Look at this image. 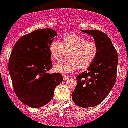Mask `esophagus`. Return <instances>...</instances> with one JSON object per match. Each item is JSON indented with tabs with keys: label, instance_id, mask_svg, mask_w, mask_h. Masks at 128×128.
Returning a JSON list of instances; mask_svg holds the SVG:
<instances>
[{
	"label": "esophagus",
	"instance_id": "34e87169",
	"mask_svg": "<svg viewBox=\"0 0 128 128\" xmlns=\"http://www.w3.org/2000/svg\"><path fill=\"white\" fill-rule=\"evenodd\" d=\"M63 80H64V81H66V80L69 79L70 77L68 76H66V75H63Z\"/></svg>",
	"mask_w": 128,
	"mask_h": 128
}]
</instances>
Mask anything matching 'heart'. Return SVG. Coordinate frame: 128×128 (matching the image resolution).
I'll return each mask as SVG.
<instances>
[{
    "instance_id": "heart-1",
    "label": "heart",
    "mask_w": 128,
    "mask_h": 128,
    "mask_svg": "<svg viewBox=\"0 0 128 128\" xmlns=\"http://www.w3.org/2000/svg\"><path fill=\"white\" fill-rule=\"evenodd\" d=\"M50 57L60 61L66 54L67 58L54 66V71L68 74L78 69H86L92 64L98 56L99 48L95 42L88 40L76 33H67L63 36L62 42L53 40L49 45Z\"/></svg>"
}]
</instances>
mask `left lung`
<instances>
[{
  "mask_svg": "<svg viewBox=\"0 0 128 128\" xmlns=\"http://www.w3.org/2000/svg\"><path fill=\"white\" fill-rule=\"evenodd\" d=\"M92 35L99 48L98 54L88 70L77 76L72 94L73 101L81 108H90L102 102L114 86L118 57L110 38L98 30H81Z\"/></svg>",
  "mask_w": 128,
  "mask_h": 128,
  "instance_id": "obj_1",
  "label": "left lung"
}]
</instances>
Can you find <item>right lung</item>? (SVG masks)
Here are the masks:
<instances>
[{
	"mask_svg": "<svg viewBox=\"0 0 128 128\" xmlns=\"http://www.w3.org/2000/svg\"><path fill=\"white\" fill-rule=\"evenodd\" d=\"M56 36L51 29L32 31L16 42L10 55L9 72L14 92L31 108L50 102L56 87L63 80L60 73L47 72L52 67L48 47Z\"/></svg>",
	"mask_w": 128,
	"mask_h": 128,
	"instance_id": "obj_1",
	"label": "right lung"
}]
</instances>
